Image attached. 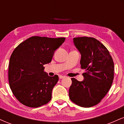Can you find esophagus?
<instances>
[{"label":"esophagus","mask_w":124,"mask_h":124,"mask_svg":"<svg viewBox=\"0 0 124 124\" xmlns=\"http://www.w3.org/2000/svg\"><path fill=\"white\" fill-rule=\"evenodd\" d=\"M65 78V76H62V75H59V78L60 79H63V78Z\"/></svg>","instance_id":"1"}]
</instances>
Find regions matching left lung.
Here are the masks:
<instances>
[{
    "label": "left lung",
    "mask_w": 124,
    "mask_h": 124,
    "mask_svg": "<svg viewBox=\"0 0 124 124\" xmlns=\"http://www.w3.org/2000/svg\"><path fill=\"white\" fill-rule=\"evenodd\" d=\"M73 42L81 54V68L85 72L82 82L71 79L69 98L78 106L91 107L99 104L110 89L114 79V62L108 50L96 38L76 37Z\"/></svg>",
    "instance_id": "8db88e82"
}]
</instances>
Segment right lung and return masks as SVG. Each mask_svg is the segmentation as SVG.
I'll list each match as a JSON object with an SVG mask.
<instances>
[{"label":"right lung","mask_w":124,"mask_h":124,"mask_svg":"<svg viewBox=\"0 0 124 124\" xmlns=\"http://www.w3.org/2000/svg\"><path fill=\"white\" fill-rule=\"evenodd\" d=\"M65 38L33 36L15 48L10 58L8 82L14 96L21 104L37 108L51 100L58 75L51 77L44 65L52 61L55 51Z\"/></svg>","instance_id":"add662e5"}]
</instances>
